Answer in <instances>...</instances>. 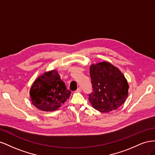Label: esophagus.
I'll list each match as a JSON object with an SVG mask.
<instances>
[{"instance_id": "1", "label": "esophagus", "mask_w": 155, "mask_h": 155, "mask_svg": "<svg viewBox=\"0 0 155 155\" xmlns=\"http://www.w3.org/2000/svg\"><path fill=\"white\" fill-rule=\"evenodd\" d=\"M76 92H81V88L80 87L78 88V89L76 91Z\"/></svg>"}]
</instances>
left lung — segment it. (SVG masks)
Instances as JSON below:
<instances>
[{"label":"left lung","mask_w":155,"mask_h":155,"mask_svg":"<svg viewBox=\"0 0 155 155\" xmlns=\"http://www.w3.org/2000/svg\"><path fill=\"white\" fill-rule=\"evenodd\" d=\"M93 91L88 100L97 110L109 112L122 105L128 96L129 85L120 70L104 61L90 67Z\"/></svg>","instance_id":"1"}]
</instances>
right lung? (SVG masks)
Returning <instances> with one entry per match:
<instances>
[{
    "mask_svg": "<svg viewBox=\"0 0 155 155\" xmlns=\"http://www.w3.org/2000/svg\"><path fill=\"white\" fill-rule=\"evenodd\" d=\"M70 94L56 70L39 76L33 83L30 91L33 105L46 112L57 110L68 99Z\"/></svg>",
    "mask_w": 155,
    "mask_h": 155,
    "instance_id": "right-lung-1",
    "label": "right lung"
}]
</instances>
